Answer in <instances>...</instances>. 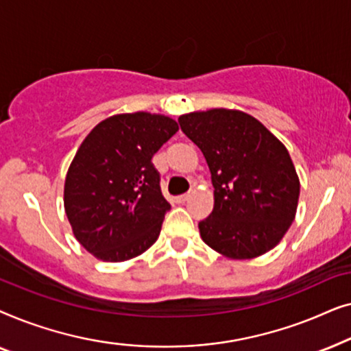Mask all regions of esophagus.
Returning <instances> with one entry per match:
<instances>
[{
  "instance_id": "obj_1",
  "label": "esophagus",
  "mask_w": 351,
  "mask_h": 351,
  "mask_svg": "<svg viewBox=\"0 0 351 351\" xmlns=\"http://www.w3.org/2000/svg\"><path fill=\"white\" fill-rule=\"evenodd\" d=\"M189 196H190V191H189V193H184V195H179V196H177V203H184V201H186V199H189Z\"/></svg>"
}]
</instances>
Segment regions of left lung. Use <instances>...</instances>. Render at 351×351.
<instances>
[{"instance_id":"1","label":"left lung","mask_w":351,"mask_h":351,"mask_svg":"<svg viewBox=\"0 0 351 351\" xmlns=\"http://www.w3.org/2000/svg\"><path fill=\"white\" fill-rule=\"evenodd\" d=\"M179 124L203 152L214 185L213 213L198 223L203 241L230 258L275 247L295 217L300 193L286 147L238 110L182 114Z\"/></svg>"}]
</instances>
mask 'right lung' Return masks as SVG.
<instances>
[{
    "label": "right lung",
    "mask_w": 351,
    "mask_h": 351,
    "mask_svg": "<svg viewBox=\"0 0 351 351\" xmlns=\"http://www.w3.org/2000/svg\"><path fill=\"white\" fill-rule=\"evenodd\" d=\"M179 126L145 112L114 114L88 134L66 172L64 204L76 239L100 261L141 256L171 204L152 158Z\"/></svg>",
    "instance_id": "1"
}]
</instances>
